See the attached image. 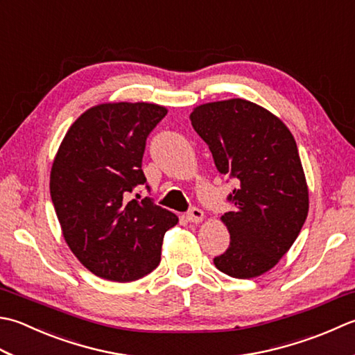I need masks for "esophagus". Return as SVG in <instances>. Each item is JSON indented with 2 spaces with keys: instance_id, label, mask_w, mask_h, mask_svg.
Returning <instances> with one entry per match:
<instances>
[{
  "instance_id": "esophagus-1",
  "label": "esophagus",
  "mask_w": 355,
  "mask_h": 355,
  "mask_svg": "<svg viewBox=\"0 0 355 355\" xmlns=\"http://www.w3.org/2000/svg\"><path fill=\"white\" fill-rule=\"evenodd\" d=\"M186 218L187 221H191V223H198V221L203 218V211L198 209V207H191V209L186 212Z\"/></svg>"
}]
</instances>
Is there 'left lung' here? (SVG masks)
<instances>
[{"instance_id":"1","label":"left lung","mask_w":355,"mask_h":355,"mask_svg":"<svg viewBox=\"0 0 355 355\" xmlns=\"http://www.w3.org/2000/svg\"><path fill=\"white\" fill-rule=\"evenodd\" d=\"M191 123L235 183L227 196L234 209L221 217L231 243L214 265L235 279L259 277L289 251L308 217L297 143L279 118L241 98L201 104Z\"/></svg>"}]
</instances>
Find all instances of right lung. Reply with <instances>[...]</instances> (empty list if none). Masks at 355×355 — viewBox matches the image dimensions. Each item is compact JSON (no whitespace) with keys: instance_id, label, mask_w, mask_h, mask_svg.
Returning <instances> with one entry per match:
<instances>
[{"instance_id":"right-lung-1","label":"right lung","mask_w":355,"mask_h":355,"mask_svg":"<svg viewBox=\"0 0 355 355\" xmlns=\"http://www.w3.org/2000/svg\"><path fill=\"white\" fill-rule=\"evenodd\" d=\"M166 114L149 103L100 104L72 124L55 157L51 197L62 235L101 279L134 282L152 272L164 232L178 221L150 197L128 201L140 184L150 192L143 154Z\"/></svg>"}]
</instances>
